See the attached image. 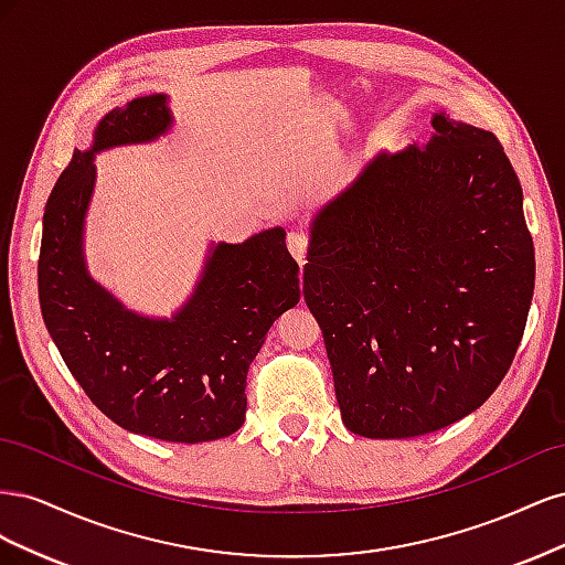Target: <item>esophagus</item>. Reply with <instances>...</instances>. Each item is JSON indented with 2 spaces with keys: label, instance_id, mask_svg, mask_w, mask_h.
Wrapping results in <instances>:
<instances>
[{
  "label": "esophagus",
  "instance_id": "obj_1",
  "mask_svg": "<svg viewBox=\"0 0 565 565\" xmlns=\"http://www.w3.org/2000/svg\"><path fill=\"white\" fill-rule=\"evenodd\" d=\"M287 249L299 262V266L306 264V252H309V237H306L301 231L287 233Z\"/></svg>",
  "mask_w": 565,
  "mask_h": 565
}]
</instances>
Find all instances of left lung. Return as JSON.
<instances>
[{"mask_svg": "<svg viewBox=\"0 0 565 565\" xmlns=\"http://www.w3.org/2000/svg\"><path fill=\"white\" fill-rule=\"evenodd\" d=\"M316 214L303 299L347 429L413 438L481 407L525 330L535 249L498 136L436 113Z\"/></svg>", "mask_w": 565, "mask_h": 565, "instance_id": "obj_1", "label": "left lung"}]
</instances>
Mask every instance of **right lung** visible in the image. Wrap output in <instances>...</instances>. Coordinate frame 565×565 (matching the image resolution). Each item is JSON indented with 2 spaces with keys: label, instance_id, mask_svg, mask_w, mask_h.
Instances as JSON below:
<instances>
[{
  "label": "right lung",
  "instance_id": "obj_1",
  "mask_svg": "<svg viewBox=\"0 0 565 565\" xmlns=\"http://www.w3.org/2000/svg\"><path fill=\"white\" fill-rule=\"evenodd\" d=\"M169 127L167 96H141L100 119L87 152L75 150L44 210L40 306L67 370L100 413L131 434L204 443L243 426L247 370L270 324L299 303V266L282 228L243 245L218 243L172 320L127 311L89 276L82 233L94 156L156 141Z\"/></svg>",
  "mask_w": 565,
  "mask_h": 565
}]
</instances>
